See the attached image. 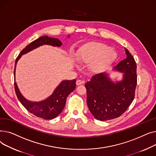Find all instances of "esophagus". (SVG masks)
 <instances>
[{
	"mask_svg": "<svg viewBox=\"0 0 156 156\" xmlns=\"http://www.w3.org/2000/svg\"><path fill=\"white\" fill-rule=\"evenodd\" d=\"M76 83V85H81V84L83 83V81L81 80H77Z\"/></svg>",
	"mask_w": 156,
	"mask_h": 156,
	"instance_id": "obj_1",
	"label": "esophagus"
}]
</instances>
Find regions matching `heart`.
<instances>
[{
  "label": "heart",
  "instance_id": "1",
  "mask_svg": "<svg viewBox=\"0 0 156 156\" xmlns=\"http://www.w3.org/2000/svg\"><path fill=\"white\" fill-rule=\"evenodd\" d=\"M116 57L112 49L108 48L101 43H95L89 45L81 51L78 57L80 62L91 63V68L97 71L106 66Z\"/></svg>",
  "mask_w": 156,
  "mask_h": 156
}]
</instances>
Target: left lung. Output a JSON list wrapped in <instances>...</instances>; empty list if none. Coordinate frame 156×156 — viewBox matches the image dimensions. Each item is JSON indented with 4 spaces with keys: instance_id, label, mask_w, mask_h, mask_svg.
<instances>
[{
    "instance_id": "obj_1",
    "label": "left lung",
    "mask_w": 156,
    "mask_h": 156,
    "mask_svg": "<svg viewBox=\"0 0 156 156\" xmlns=\"http://www.w3.org/2000/svg\"><path fill=\"white\" fill-rule=\"evenodd\" d=\"M126 58L114 69L124 73L123 79L114 83L106 73L92 76L85 85L87 103L90 111L98 120L119 117L133 102L137 84L136 64L134 57L125 48Z\"/></svg>"
}]
</instances>
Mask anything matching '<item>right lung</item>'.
Returning <instances> with one entry per match:
<instances>
[{"mask_svg":"<svg viewBox=\"0 0 156 156\" xmlns=\"http://www.w3.org/2000/svg\"><path fill=\"white\" fill-rule=\"evenodd\" d=\"M42 45H51L52 46L60 47L62 42L57 38L43 36L33 41L28 45L21 51L15 61L14 76L15 79L16 66L21 55L26 54L37 47ZM76 88L75 79L72 80H65L56 88L54 93L47 99L39 102H33L27 101L20 93L17 84L14 81V89L18 99L30 112L35 116L45 119H52L57 117L63 110L66 98Z\"/></svg>","mask_w":156,"mask_h":156,"instance_id":"right-lung-1","label":"right lung"}]
</instances>
